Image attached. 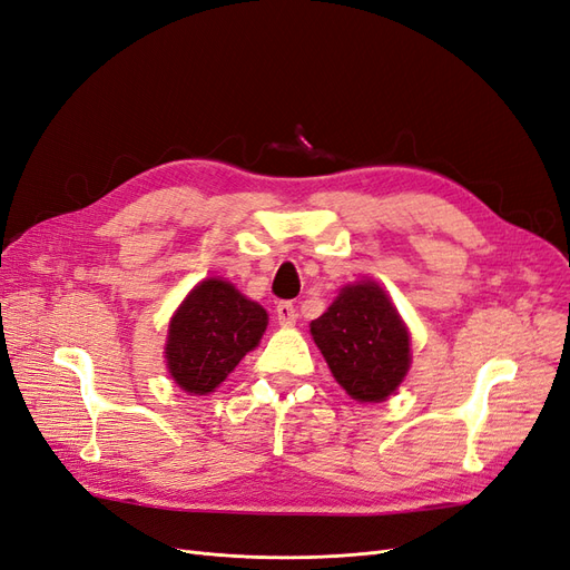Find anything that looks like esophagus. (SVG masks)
<instances>
[{"label": "esophagus", "mask_w": 570, "mask_h": 570, "mask_svg": "<svg viewBox=\"0 0 570 570\" xmlns=\"http://www.w3.org/2000/svg\"><path fill=\"white\" fill-rule=\"evenodd\" d=\"M276 321L283 327H292L294 323H297V308H294L292 302H281L276 306Z\"/></svg>", "instance_id": "34e87169"}]
</instances>
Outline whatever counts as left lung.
I'll list each match as a JSON object with an SVG mask.
<instances>
[{"label":"left lung","instance_id":"left-lung-1","mask_svg":"<svg viewBox=\"0 0 570 570\" xmlns=\"http://www.w3.org/2000/svg\"><path fill=\"white\" fill-rule=\"evenodd\" d=\"M332 375L351 399L380 403L410 367V335L389 294L372 281L342 287L321 318L311 323Z\"/></svg>","mask_w":570,"mask_h":570}]
</instances>
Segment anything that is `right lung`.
<instances>
[{
    "instance_id": "obj_1",
    "label": "right lung",
    "mask_w": 570,
    "mask_h": 570,
    "mask_svg": "<svg viewBox=\"0 0 570 570\" xmlns=\"http://www.w3.org/2000/svg\"><path fill=\"white\" fill-rule=\"evenodd\" d=\"M266 325L268 313L228 281L195 285L169 321L165 353L171 380L188 394H209L259 344Z\"/></svg>"
}]
</instances>
